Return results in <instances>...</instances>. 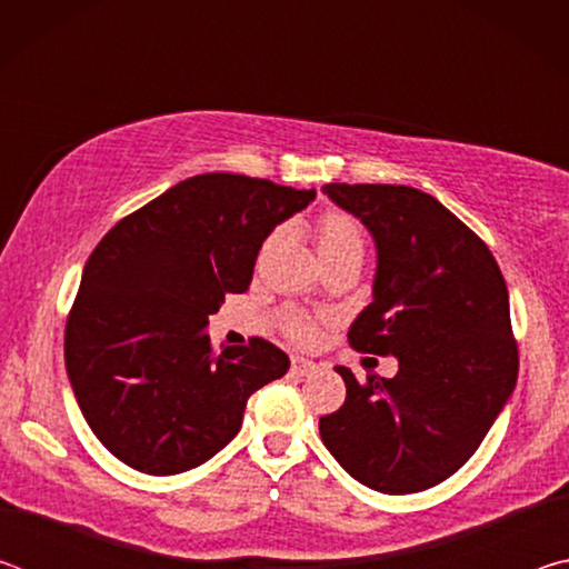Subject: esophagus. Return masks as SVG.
<instances>
[{
    "mask_svg": "<svg viewBox=\"0 0 569 569\" xmlns=\"http://www.w3.org/2000/svg\"><path fill=\"white\" fill-rule=\"evenodd\" d=\"M313 371H316V363L313 361L301 359V356H296V359H291V373H296V377H311Z\"/></svg>",
    "mask_w": 569,
    "mask_h": 569,
    "instance_id": "obj_1",
    "label": "esophagus"
}]
</instances>
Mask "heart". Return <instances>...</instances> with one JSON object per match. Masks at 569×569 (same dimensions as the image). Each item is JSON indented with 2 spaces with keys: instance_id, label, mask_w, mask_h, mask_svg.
Wrapping results in <instances>:
<instances>
[{
  "instance_id": "b5f03b06",
  "label": "heart",
  "mask_w": 569,
  "mask_h": 569,
  "mask_svg": "<svg viewBox=\"0 0 569 569\" xmlns=\"http://www.w3.org/2000/svg\"><path fill=\"white\" fill-rule=\"evenodd\" d=\"M316 240H319V253L323 263L339 261V258H361L366 250V236L359 220L346 210H326L316 226ZM281 329L293 343L311 346L319 339V319L301 308L288 306L281 313Z\"/></svg>"
}]
</instances>
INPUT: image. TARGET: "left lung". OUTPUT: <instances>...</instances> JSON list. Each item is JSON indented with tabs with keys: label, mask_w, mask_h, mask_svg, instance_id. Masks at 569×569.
Here are the masks:
<instances>
[{
	"label": "left lung",
	"mask_w": 569,
	"mask_h": 569,
	"mask_svg": "<svg viewBox=\"0 0 569 569\" xmlns=\"http://www.w3.org/2000/svg\"><path fill=\"white\" fill-rule=\"evenodd\" d=\"M333 203L379 248L373 301L349 331L356 351L397 356L393 379L356 381L326 413V449L361 485L421 492L475 455L515 389L519 353L505 276L475 230L409 186L331 182Z\"/></svg>",
	"instance_id": "left-lung-1"
}]
</instances>
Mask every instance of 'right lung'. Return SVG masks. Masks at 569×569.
Instances as JSON below:
<instances>
[{
	"instance_id": "right-lung-1",
	"label": "right lung",
	"mask_w": 569,
	"mask_h": 569,
	"mask_svg": "<svg viewBox=\"0 0 569 569\" xmlns=\"http://www.w3.org/2000/svg\"><path fill=\"white\" fill-rule=\"evenodd\" d=\"M316 190L206 172L118 220L92 250L64 326L77 403L108 451L146 475L203 465L288 371L266 339L216 349L208 316L248 291L268 233Z\"/></svg>"
}]
</instances>
